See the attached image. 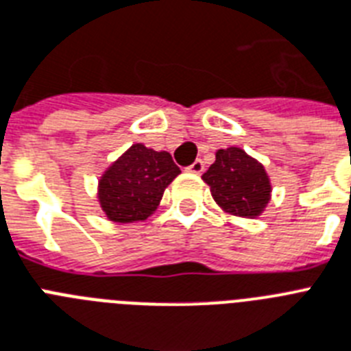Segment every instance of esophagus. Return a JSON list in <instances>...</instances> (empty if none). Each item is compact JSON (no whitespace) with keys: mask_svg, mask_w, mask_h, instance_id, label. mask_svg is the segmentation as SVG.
<instances>
[{"mask_svg":"<svg viewBox=\"0 0 351 351\" xmlns=\"http://www.w3.org/2000/svg\"><path fill=\"white\" fill-rule=\"evenodd\" d=\"M186 170L190 173H202L204 172V163H202L201 159H197V161H193V163L190 165Z\"/></svg>","mask_w":351,"mask_h":351,"instance_id":"34e87169","label":"esophagus"}]
</instances>
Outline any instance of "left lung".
<instances>
[{"instance_id":"1","label":"left lung","mask_w":351,"mask_h":351,"mask_svg":"<svg viewBox=\"0 0 351 351\" xmlns=\"http://www.w3.org/2000/svg\"><path fill=\"white\" fill-rule=\"evenodd\" d=\"M202 181L226 213L244 219L262 215L273 192L263 165L239 147L217 150L215 163L202 173Z\"/></svg>"}]
</instances>
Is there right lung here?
Wrapping results in <instances>:
<instances>
[{"label": "right lung", "instance_id": "add662e5", "mask_svg": "<svg viewBox=\"0 0 351 351\" xmlns=\"http://www.w3.org/2000/svg\"><path fill=\"white\" fill-rule=\"evenodd\" d=\"M179 173L169 152L134 143L98 179L100 208L109 221L118 224L147 221L158 210L165 188Z\"/></svg>", "mask_w": 351, "mask_h": 351}]
</instances>
